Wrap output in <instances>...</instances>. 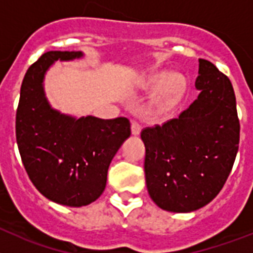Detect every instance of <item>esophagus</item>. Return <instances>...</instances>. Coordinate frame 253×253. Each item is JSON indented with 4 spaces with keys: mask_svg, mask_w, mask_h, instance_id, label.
I'll list each match as a JSON object with an SVG mask.
<instances>
[{
    "mask_svg": "<svg viewBox=\"0 0 253 253\" xmlns=\"http://www.w3.org/2000/svg\"><path fill=\"white\" fill-rule=\"evenodd\" d=\"M140 130H142V125L138 122H131V134L138 135L140 133Z\"/></svg>",
    "mask_w": 253,
    "mask_h": 253,
    "instance_id": "1",
    "label": "esophagus"
}]
</instances>
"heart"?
Wrapping results in <instances>:
<instances>
[{"label": "heart", "instance_id": "b5f03b06", "mask_svg": "<svg viewBox=\"0 0 253 253\" xmlns=\"http://www.w3.org/2000/svg\"><path fill=\"white\" fill-rule=\"evenodd\" d=\"M166 75H157L153 76L152 78H149L148 81L143 86L146 88H158L162 84H165V81L167 80ZM185 82L184 80L178 76L169 78V81L167 82V84L165 86V88L162 90V92L160 93L157 99V104L162 107L171 106L172 104H175L178 100V97L181 96L182 91H184Z\"/></svg>", "mask_w": 253, "mask_h": 253}]
</instances>
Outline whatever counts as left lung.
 Segmentation results:
<instances>
[{
  "mask_svg": "<svg viewBox=\"0 0 253 253\" xmlns=\"http://www.w3.org/2000/svg\"><path fill=\"white\" fill-rule=\"evenodd\" d=\"M198 99L162 125L140 133L149 196L160 208L189 213L210 203L224 186L240 144V119L229 78L199 59Z\"/></svg>",
  "mask_w": 253,
  "mask_h": 253,
  "instance_id": "1",
  "label": "left lung"
}]
</instances>
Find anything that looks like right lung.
<instances>
[{"instance_id":"right-lung-1","label":"right lung","mask_w":253,"mask_h":253,"mask_svg":"<svg viewBox=\"0 0 253 253\" xmlns=\"http://www.w3.org/2000/svg\"><path fill=\"white\" fill-rule=\"evenodd\" d=\"M81 55L44 53L26 71L16 110L17 147L30 181L51 202L77 208L101 195L111 160L130 135L126 118L75 119L49 106L43 91L45 71L54 60Z\"/></svg>"}]
</instances>
